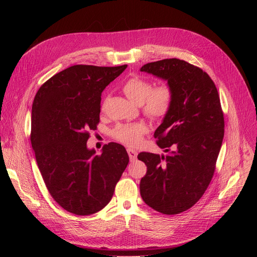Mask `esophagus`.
<instances>
[{"mask_svg": "<svg viewBox=\"0 0 257 257\" xmlns=\"http://www.w3.org/2000/svg\"><path fill=\"white\" fill-rule=\"evenodd\" d=\"M127 153H128V157H130V160L131 161H135L136 158H137V152L136 150L132 149V148H128L127 149Z\"/></svg>", "mask_w": 257, "mask_h": 257, "instance_id": "34e87169", "label": "esophagus"}]
</instances>
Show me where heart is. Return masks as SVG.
<instances>
[{
    "instance_id": "1",
    "label": "heart",
    "mask_w": 257,
    "mask_h": 257,
    "mask_svg": "<svg viewBox=\"0 0 257 257\" xmlns=\"http://www.w3.org/2000/svg\"><path fill=\"white\" fill-rule=\"evenodd\" d=\"M152 83L141 77H133L123 84V92L132 102L142 105L144 112L151 119H162L168 113L174 102V92L168 84L158 85L153 89ZM148 132L144 122L119 124L113 130V137L130 146L141 143Z\"/></svg>"
}]
</instances>
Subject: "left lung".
I'll return each instance as SVG.
<instances>
[{"mask_svg": "<svg viewBox=\"0 0 257 257\" xmlns=\"http://www.w3.org/2000/svg\"><path fill=\"white\" fill-rule=\"evenodd\" d=\"M141 72L165 80L174 102L154 138L165 154L142 152L147 166L139 189L145 203L164 214L185 211L211 181L224 137L219 93L209 75L179 59L142 66Z\"/></svg>", "mask_w": 257, "mask_h": 257, "instance_id": "left-lung-1", "label": "left lung"}]
</instances>
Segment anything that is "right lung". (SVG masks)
Segmentation results:
<instances>
[{"mask_svg": "<svg viewBox=\"0 0 257 257\" xmlns=\"http://www.w3.org/2000/svg\"><path fill=\"white\" fill-rule=\"evenodd\" d=\"M127 65H74L37 91L31 114V144L52 198L66 211L89 215L109 203L128 164L122 145L109 143L102 153L89 149L88 132L99 121L100 96Z\"/></svg>", "mask_w": 257, "mask_h": 257, "instance_id": "obj_1", "label": "right lung"}]
</instances>
